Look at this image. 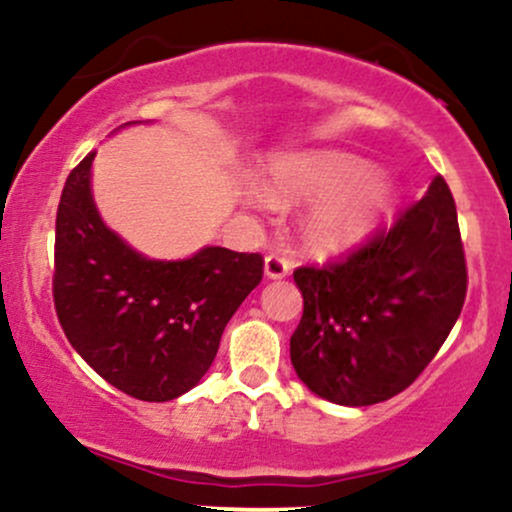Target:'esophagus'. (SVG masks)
I'll list each match as a JSON object with an SVG mask.
<instances>
[{"label":"esophagus","instance_id":"obj_1","mask_svg":"<svg viewBox=\"0 0 512 512\" xmlns=\"http://www.w3.org/2000/svg\"><path fill=\"white\" fill-rule=\"evenodd\" d=\"M291 272V262L286 260V257L281 255H267L264 257V274L269 276V279H284V276H289Z\"/></svg>","mask_w":512,"mask_h":512}]
</instances>
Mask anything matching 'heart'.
Here are the masks:
<instances>
[{
	"label": "heart",
	"instance_id": "b5f03b06",
	"mask_svg": "<svg viewBox=\"0 0 512 512\" xmlns=\"http://www.w3.org/2000/svg\"><path fill=\"white\" fill-rule=\"evenodd\" d=\"M368 178L370 168L351 156H286L269 168L272 195L260 187H248L243 199L255 209H272L274 198L284 204L332 199L310 216L308 240L315 250L337 252L368 238L390 214V187Z\"/></svg>",
	"mask_w": 512,
	"mask_h": 512
}]
</instances>
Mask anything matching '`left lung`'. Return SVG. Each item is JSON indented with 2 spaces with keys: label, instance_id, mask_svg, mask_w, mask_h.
Segmentation results:
<instances>
[{
  "label": "left lung",
  "instance_id": "1",
  "mask_svg": "<svg viewBox=\"0 0 512 512\" xmlns=\"http://www.w3.org/2000/svg\"><path fill=\"white\" fill-rule=\"evenodd\" d=\"M303 317L291 363L317 397L368 407L414 383L462 313L467 262L443 175L342 260L293 272Z\"/></svg>",
  "mask_w": 512,
  "mask_h": 512
}]
</instances>
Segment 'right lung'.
Segmentation results:
<instances>
[{"instance_id":"add662e5","label":"right lung","mask_w":512,"mask_h":512,"mask_svg":"<svg viewBox=\"0 0 512 512\" xmlns=\"http://www.w3.org/2000/svg\"><path fill=\"white\" fill-rule=\"evenodd\" d=\"M93 156L69 173L57 207V320L103 380L142 402H168L211 368L228 320L262 281L264 260L226 248L178 262L134 252L98 216Z\"/></svg>"}]
</instances>
